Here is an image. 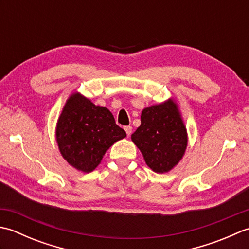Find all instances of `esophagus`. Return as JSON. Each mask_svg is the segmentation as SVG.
<instances>
[{"instance_id": "obj_1", "label": "esophagus", "mask_w": 249, "mask_h": 249, "mask_svg": "<svg viewBox=\"0 0 249 249\" xmlns=\"http://www.w3.org/2000/svg\"><path fill=\"white\" fill-rule=\"evenodd\" d=\"M124 129H125V131H126V135H127V136H130V134H131V129H133V127H131V126H125Z\"/></svg>"}]
</instances>
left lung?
<instances>
[{
  "mask_svg": "<svg viewBox=\"0 0 249 249\" xmlns=\"http://www.w3.org/2000/svg\"><path fill=\"white\" fill-rule=\"evenodd\" d=\"M146 165L163 173L178 165L187 146V131L173 100L143 109L141 125L131 135Z\"/></svg>",
  "mask_w": 249,
  "mask_h": 249,
  "instance_id": "left-lung-1",
  "label": "left lung"
}]
</instances>
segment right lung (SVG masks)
<instances>
[{
	"label": "right lung",
	"mask_w": 249,
	"mask_h": 249,
	"mask_svg": "<svg viewBox=\"0 0 249 249\" xmlns=\"http://www.w3.org/2000/svg\"><path fill=\"white\" fill-rule=\"evenodd\" d=\"M56 141L62 156L77 170L91 172L114 142L126 137L112 113L79 93L67 99L56 124Z\"/></svg>",
	"instance_id": "obj_1"
}]
</instances>
